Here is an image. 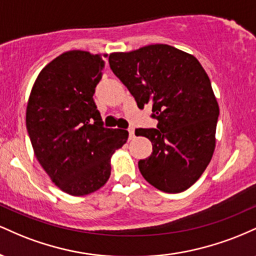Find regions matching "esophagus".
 Segmentation results:
<instances>
[{
	"label": "esophagus",
	"mask_w": 256,
	"mask_h": 256,
	"mask_svg": "<svg viewBox=\"0 0 256 256\" xmlns=\"http://www.w3.org/2000/svg\"><path fill=\"white\" fill-rule=\"evenodd\" d=\"M128 138H130V140H134V128H128Z\"/></svg>",
	"instance_id": "esophagus-1"
}]
</instances>
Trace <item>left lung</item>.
<instances>
[{
  "mask_svg": "<svg viewBox=\"0 0 256 256\" xmlns=\"http://www.w3.org/2000/svg\"><path fill=\"white\" fill-rule=\"evenodd\" d=\"M110 66L138 108L152 107L158 128H137L152 144L138 161L144 179L164 192L189 189L204 172L216 148L219 106L208 74L194 55L167 44L112 52Z\"/></svg>",
  "mask_w": 256,
  "mask_h": 256,
  "instance_id": "1",
  "label": "left lung"
}]
</instances>
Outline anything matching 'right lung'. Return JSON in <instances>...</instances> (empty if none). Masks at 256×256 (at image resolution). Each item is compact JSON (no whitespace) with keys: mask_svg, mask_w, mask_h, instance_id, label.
<instances>
[{"mask_svg":"<svg viewBox=\"0 0 256 256\" xmlns=\"http://www.w3.org/2000/svg\"><path fill=\"white\" fill-rule=\"evenodd\" d=\"M104 64L101 55L64 52L40 72L28 98L26 128L34 155L52 183L72 196L107 183L112 155L128 137L126 130L104 128L92 98Z\"/></svg>","mask_w":256,"mask_h":256,"instance_id":"add662e5","label":"right lung"}]
</instances>
